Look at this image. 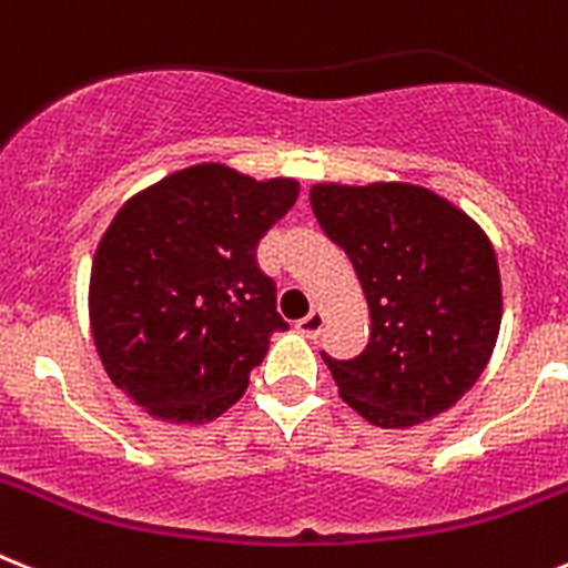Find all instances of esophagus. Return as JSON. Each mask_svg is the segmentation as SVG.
<instances>
[{
	"label": "esophagus",
	"mask_w": 568,
	"mask_h": 568,
	"mask_svg": "<svg viewBox=\"0 0 568 568\" xmlns=\"http://www.w3.org/2000/svg\"><path fill=\"white\" fill-rule=\"evenodd\" d=\"M322 327H324V310H318V307L310 310L307 316L295 322V331L302 333V336H307V338H316L318 333H322Z\"/></svg>",
	"instance_id": "1"
}]
</instances>
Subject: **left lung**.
<instances>
[{
  "instance_id": "8db88e82",
  "label": "left lung",
  "mask_w": 568,
  "mask_h": 568,
  "mask_svg": "<svg viewBox=\"0 0 568 568\" xmlns=\"http://www.w3.org/2000/svg\"><path fill=\"white\" fill-rule=\"evenodd\" d=\"M310 206L365 290L371 344L324 356L342 396L376 428L454 408L486 371L503 322L491 237L448 197L408 181L316 183Z\"/></svg>"
}]
</instances>
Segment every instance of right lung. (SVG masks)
<instances>
[{
  "label": "right lung",
  "instance_id": "right-lung-1",
  "mask_svg": "<svg viewBox=\"0 0 568 568\" xmlns=\"http://www.w3.org/2000/svg\"><path fill=\"white\" fill-rule=\"evenodd\" d=\"M295 197V178L195 163L111 217L91 264V336L109 379L145 414L203 425L244 396L270 336L287 331L255 246Z\"/></svg>",
  "mask_w": 568,
  "mask_h": 568
}]
</instances>
